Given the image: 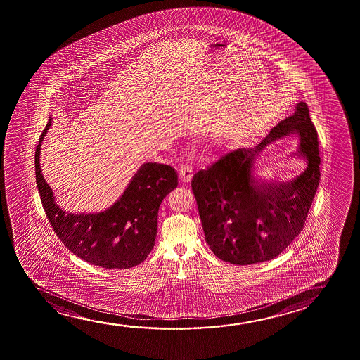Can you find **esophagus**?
Segmentation results:
<instances>
[{"mask_svg": "<svg viewBox=\"0 0 360 360\" xmlns=\"http://www.w3.org/2000/svg\"><path fill=\"white\" fill-rule=\"evenodd\" d=\"M193 167L188 165V164H184V165L179 167V176H180L181 183H190V181H191V177H193Z\"/></svg>", "mask_w": 360, "mask_h": 360, "instance_id": "esophagus-1", "label": "esophagus"}]
</instances>
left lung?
<instances>
[{"mask_svg": "<svg viewBox=\"0 0 360 360\" xmlns=\"http://www.w3.org/2000/svg\"><path fill=\"white\" fill-rule=\"evenodd\" d=\"M297 135L295 156L308 167L286 184H270L253 167L268 143ZM317 132L304 102L253 148L226 153L191 181L206 243L227 263L250 265L276 258L302 231L319 184Z\"/></svg>", "mask_w": 360, "mask_h": 360, "instance_id": "obj_1", "label": "left lung"}]
</instances>
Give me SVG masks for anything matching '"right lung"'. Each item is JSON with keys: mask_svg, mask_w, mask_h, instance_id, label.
<instances>
[{"mask_svg": "<svg viewBox=\"0 0 360 360\" xmlns=\"http://www.w3.org/2000/svg\"><path fill=\"white\" fill-rule=\"evenodd\" d=\"M51 118L36 149L37 188L56 236L66 248L87 263L106 269H129L152 252L158 231V211L164 198L177 186L174 167L144 162L121 198L105 211L71 213L59 207L41 170V147Z\"/></svg>", "mask_w": 360, "mask_h": 360, "instance_id": "right-lung-1", "label": "right lung"}]
</instances>
